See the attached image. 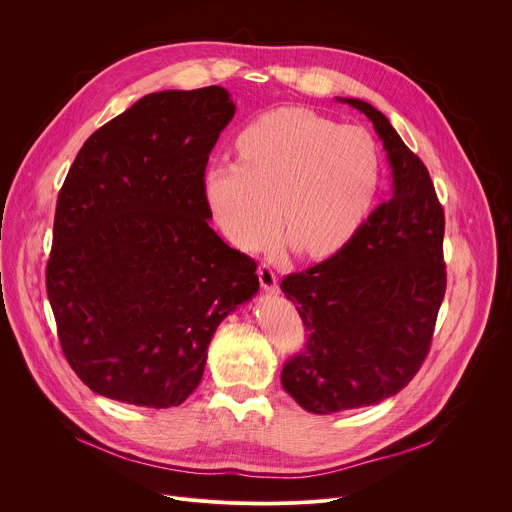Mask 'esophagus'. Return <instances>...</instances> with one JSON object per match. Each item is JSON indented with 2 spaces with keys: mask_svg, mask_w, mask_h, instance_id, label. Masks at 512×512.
<instances>
[{
  "mask_svg": "<svg viewBox=\"0 0 512 512\" xmlns=\"http://www.w3.org/2000/svg\"><path fill=\"white\" fill-rule=\"evenodd\" d=\"M257 273H259L261 287L267 291V294H275V291H277V275H275V271L267 263H261Z\"/></svg>",
  "mask_w": 512,
  "mask_h": 512,
  "instance_id": "obj_1",
  "label": "esophagus"
}]
</instances>
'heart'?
I'll use <instances>...</instances> for the list:
<instances>
[{
	"label": "heart",
	"mask_w": 512,
	"mask_h": 512,
	"mask_svg": "<svg viewBox=\"0 0 512 512\" xmlns=\"http://www.w3.org/2000/svg\"><path fill=\"white\" fill-rule=\"evenodd\" d=\"M237 154L239 162L210 164L202 184L216 225L243 251L275 241L281 212L291 241L312 257H328L356 235L379 190L373 135L310 109L257 117L237 137Z\"/></svg>",
	"instance_id": "heart-1"
}]
</instances>
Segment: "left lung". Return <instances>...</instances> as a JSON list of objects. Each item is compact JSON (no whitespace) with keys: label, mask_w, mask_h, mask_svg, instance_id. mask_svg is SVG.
Masks as SVG:
<instances>
[{"label":"left lung","mask_w":512,"mask_h":512,"mask_svg":"<svg viewBox=\"0 0 512 512\" xmlns=\"http://www.w3.org/2000/svg\"><path fill=\"white\" fill-rule=\"evenodd\" d=\"M338 101L373 121L393 194L336 255L279 285L310 332L306 350L285 362L281 385L318 415L377 405L407 387L446 294V218L427 168L371 103Z\"/></svg>","instance_id":"left-lung-1"}]
</instances>
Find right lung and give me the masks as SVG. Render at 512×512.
I'll use <instances>...</instances> for the list:
<instances>
[{
  "label": "right lung",
  "instance_id": "1",
  "mask_svg": "<svg viewBox=\"0 0 512 512\" xmlns=\"http://www.w3.org/2000/svg\"><path fill=\"white\" fill-rule=\"evenodd\" d=\"M223 87L141 97L97 129L58 192L46 291L68 364L97 395L178 407L208 344L259 291L257 263L208 221V154L235 115Z\"/></svg>",
  "mask_w": 512,
  "mask_h": 512
}]
</instances>
